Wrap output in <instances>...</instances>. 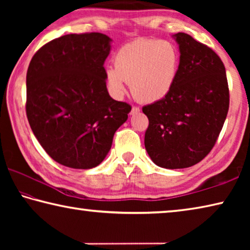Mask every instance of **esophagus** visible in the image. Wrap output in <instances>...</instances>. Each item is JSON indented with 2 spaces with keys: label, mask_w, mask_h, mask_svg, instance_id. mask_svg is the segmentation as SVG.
Wrapping results in <instances>:
<instances>
[{
  "label": "esophagus",
  "mask_w": 250,
  "mask_h": 250,
  "mask_svg": "<svg viewBox=\"0 0 250 250\" xmlns=\"http://www.w3.org/2000/svg\"><path fill=\"white\" fill-rule=\"evenodd\" d=\"M140 111V108L137 107V105H133L132 109H131V115H134V113H138Z\"/></svg>",
  "instance_id": "1"
}]
</instances>
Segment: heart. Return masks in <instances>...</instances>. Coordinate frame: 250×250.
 Here are the masks:
<instances>
[{
  "label": "heart",
  "instance_id": "obj_1",
  "mask_svg": "<svg viewBox=\"0 0 250 250\" xmlns=\"http://www.w3.org/2000/svg\"><path fill=\"white\" fill-rule=\"evenodd\" d=\"M180 53L170 42L137 40L122 46L115 66L105 69L107 83L113 95L121 96L126 83L142 103H155L167 97L176 83Z\"/></svg>",
  "mask_w": 250,
  "mask_h": 250
}]
</instances>
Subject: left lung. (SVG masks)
I'll return each mask as SVG.
<instances>
[{
    "mask_svg": "<svg viewBox=\"0 0 250 250\" xmlns=\"http://www.w3.org/2000/svg\"><path fill=\"white\" fill-rule=\"evenodd\" d=\"M180 70L167 97L145 105L149 119L145 146L161 167L195 166L213 149L229 108V89L222 59L185 33L175 34Z\"/></svg>",
    "mask_w": 250,
    "mask_h": 250,
    "instance_id": "obj_1",
    "label": "left lung"
}]
</instances>
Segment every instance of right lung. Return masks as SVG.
<instances>
[{"instance_id":"right-lung-1","label":"right lung","mask_w":250,"mask_h":250,"mask_svg":"<svg viewBox=\"0 0 250 250\" xmlns=\"http://www.w3.org/2000/svg\"><path fill=\"white\" fill-rule=\"evenodd\" d=\"M101 33L68 34L37 50L26 75V116L50 158L71 168L103 162L131 105L109 96Z\"/></svg>"}]
</instances>
